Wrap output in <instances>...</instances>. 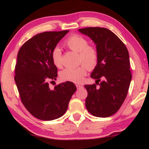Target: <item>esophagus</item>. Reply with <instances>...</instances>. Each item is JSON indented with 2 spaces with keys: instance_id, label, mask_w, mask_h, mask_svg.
I'll return each mask as SVG.
<instances>
[{
  "instance_id": "esophagus-1",
  "label": "esophagus",
  "mask_w": 149,
  "mask_h": 149,
  "mask_svg": "<svg viewBox=\"0 0 149 149\" xmlns=\"http://www.w3.org/2000/svg\"><path fill=\"white\" fill-rule=\"evenodd\" d=\"M76 86L77 89H80V88H83V86H82L81 85H79V84H76Z\"/></svg>"
}]
</instances>
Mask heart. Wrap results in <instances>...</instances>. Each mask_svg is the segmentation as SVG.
<instances>
[{"label":"heart","instance_id":"obj_1","mask_svg":"<svg viewBox=\"0 0 149 149\" xmlns=\"http://www.w3.org/2000/svg\"><path fill=\"white\" fill-rule=\"evenodd\" d=\"M64 45L70 50L78 54V64H83L74 69L67 68L60 73V78L64 81H69L75 83H81L89 70L95 69L98 63L99 54L97 48L89 45V42L85 38L78 34L71 36L65 40ZM51 59L54 66L57 68L62 66V54L59 47H56L51 52Z\"/></svg>","mask_w":149,"mask_h":149}]
</instances>
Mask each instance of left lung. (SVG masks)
Instances as JSON below:
<instances>
[{"instance_id":"left-lung-1","label":"left lung","mask_w":149,"mask_h":149,"mask_svg":"<svg viewBox=\"0 0 149 149\" xmlns=\"http://www.w3.org/2000/svg\"><path fill=\"white\" fill-rule=\"evenodd\" d=\"M96 44L99 59L91 73L96 84L85 85V107L92 115L106 118L116 113L127 97L132 79L129 52L115 33L106 28L80 29ZM101 79L103 80L100 83ZM99 82L100 83L99 84Z\"/></svg>"}]
</instances>
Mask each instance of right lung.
Wrapping results in <instances>:
<instances>
[{"label":"right lung","mask_w":149,"mask_h":149,"mask_svg":"<svg viewBox=\"0 0 149 149\" xmlns=\"http://www.w3.org/2000/svg\"><path fill=\"white\" fill-rule=\"evenodd\" d=\"M69 31L37 34L24 42L18 52L15 83L23 105L38 119L52 120L62 116L76 90V85L69 81L55 85L52 90L49 88V82L57 77L51 52Z\"/></svg>","instance_id":"obj_1"}]
</instances>
